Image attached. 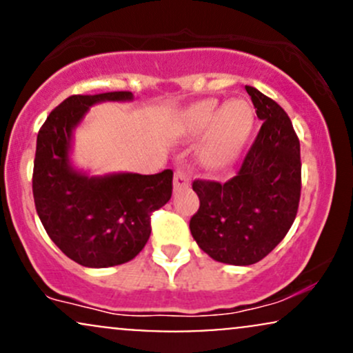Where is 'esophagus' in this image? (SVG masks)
I'll return each instance as SVG.
<instances>
[{
    "label": "esophagus",
    "instance_id": "obj_1",
    "mask_svg": "<svg viewBox=\"0 0 353 353\" xmlns=\"http://www.w3.org/2000/svg\"><path fill=\"white\" fill-rule=\"evenodd\" d=\"M189 188V176L188 172L184 171H177L174 174V190L179 192L182 189H188Z\"/></svg>",
    "mask_w": 353,
    "mask_h": 353
}]
</instances>
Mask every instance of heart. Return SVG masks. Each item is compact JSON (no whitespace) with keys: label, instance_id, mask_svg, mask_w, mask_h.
Returning a JSON list of instances; mask_svg holds the SVG:
<instances>
[{"label":"heart","instance_id":"b5f03b06","mask_svg":"<svg viewBox=\"0 0 353 353\" xmlns=\"http://www.w3.org/2000/svg\"><path fill=\"white\" fill-rule=\"evenodd\" d=\"M254 109L247 101L204 99L182 112L179 132L197 137L205 132L199 148V161L209 169H222L237 159L254 128Z\"/></svg>","mask_w":353,"mask_h":353}]
</instances>
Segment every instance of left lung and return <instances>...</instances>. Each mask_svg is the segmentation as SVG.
Returning <instances> with one entry per match:
<instances>
[{
	"instance_id": "8db88e82",
	"label": "left lung",
	"mask_w": 353,
	"mask_h": 353,
	"mask_svg": "<svg viewBox=\"0 0 353 353\" xmlns=\"http://www.w3.org/2000/svg\"><path fill=\"white\" fill-rule=\"evenodd\" d=\"M245 91L264 123L237 176L224 184L192 182L201 205L190 234L209 257L230 265L255 264L272 252L301 201V143L289 116L259 89Z\"/></svg>"
}]
</instances>
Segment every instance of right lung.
Listing matches in <instances>:
<instances>
[{"mask_svg":"<svg viewBox=\"0 0 353 353\" xmlns=\"http://www.w3.org/2000/svg\"><path fill=\"white\" fill-rule=\"evenodd\" d=\"M129 91L76 94L64 99L38 132L33 171L36 212L51 241L92 269L132 261L151 236V214L172 196V171L143 176H89L71 163L72 131L89 108L132 101Z\"/></svg>","mask_w":353,"mask_h":353,"instance_id":"1","label":"right lung"}]
</instances>
